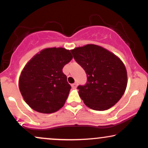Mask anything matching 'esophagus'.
<instances>
[{
  "label": "esophagus",
  "instance_id": "34e87169",
  "mask_svg": "<svg viewBox=\"0 0 148 148\" xmlns=\"http://www.w3.org/2000/svg\"><path fill=\"white\" fill-rule=\"evenodd\" d=\"M76 86H77V83H76V82L74 83V84H72V88H76Z\"/></svg>",
  "mask_w": 148,
  "mask_h": 148
}]
</instances>
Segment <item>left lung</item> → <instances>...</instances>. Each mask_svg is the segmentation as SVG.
Returning a JSON list of instances; mask_svg holds the SVG:
<instances>
[{"label":"left lung","mask_w":148,"mask_h":148,"mask_svg":"<svg viewBox=\"0 0 148 148\" xmlns=\"http://www.w3.org/2000/svg\"><path fill=\"white\" fill-rule=\"evenodd\" d=\"M74 60L87 74V82L79 86L85 104L95 111H105L121 99L127 85V69L114 53L95 45L71 50Z\"/></svg>","instance_id":"8db88e82"}]
</instances>
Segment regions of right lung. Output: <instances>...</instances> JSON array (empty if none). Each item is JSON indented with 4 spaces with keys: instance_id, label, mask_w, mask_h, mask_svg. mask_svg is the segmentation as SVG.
<instances>
[{
    "instance_id": "1",
    "label": "right lung",
    "mask_w": 148,
    "mask_h": 148,
    "mask_svg": "<svg viewBox=\"0 0 148 148\" xmlns=\"http://www.w3.org/2000/svg\"><path fill=\"white\" fill-rule=\"evenodd\" d=\"M70 51L47 48L37 53L25 65L18 81L24 101L42 113H52L64 106L71 86L62 68L72 59Z\"/></svg>"
}]
</instances>
